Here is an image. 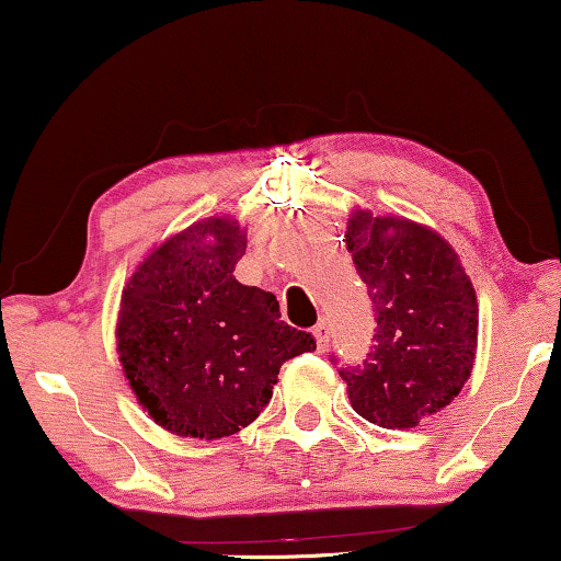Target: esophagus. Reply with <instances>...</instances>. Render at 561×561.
I'll return each instance as SVG.
<instances>
[{
  "mask_svg": "<svg viewBox=\"0 0 561 561\" xmlns=\"http://www.w3.org/2000/svg\"><path fill=\"white\" fill-rule=\"evenodd\" d=\"M313 336H317V347L324 352L329 347V342H332V329H329V321L321 319L317 327H313Z\"/></svg>",
  "mask_w": 561,
  "mask_h": 561,
  "instance_id": "34e87169",
  "label": "esophagus"
}]
</instances>
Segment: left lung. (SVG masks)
<instances>
[{
	"instance_id": "obj_1",
	"label": "left lung",
	"mask_w": 561,
	"mask_h": 561,
	"mask_svg": "<svg viewBox=\"0 0 561 561\" xmlns=\"http://www.w3.org/2000/svg\"><path fill=\"white\" fill-rule=\"evenodd\" d=\"M347 250L375 309V344L342 367L350 403L382 428H413L447 409L470 378L478 296L451 244L403 217L350 214Z\"/></svg>"
}]
</instances>
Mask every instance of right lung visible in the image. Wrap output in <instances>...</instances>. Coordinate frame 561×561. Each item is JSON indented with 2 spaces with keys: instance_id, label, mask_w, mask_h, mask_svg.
Wrapping results in <instances>:
<instances>
[{
  "instance_id": "1",
  "label": "right lung",
  "mask_w": 561,
  "mask_h": 561,
  "mask_svg": "<svg viewBox=\"0 0 561 561\" xmlns=\"http://www.w3.org/2000/svg\"><path fill=\"white\" fill-rule=\"evenodd\" d=\"M244 248L237 219H202L158 244L122 290V373L165 432L237 434L271 401L280 365L317 350L280 321L273 294L234 278Z\"/></svg>"
}]
</instances>
